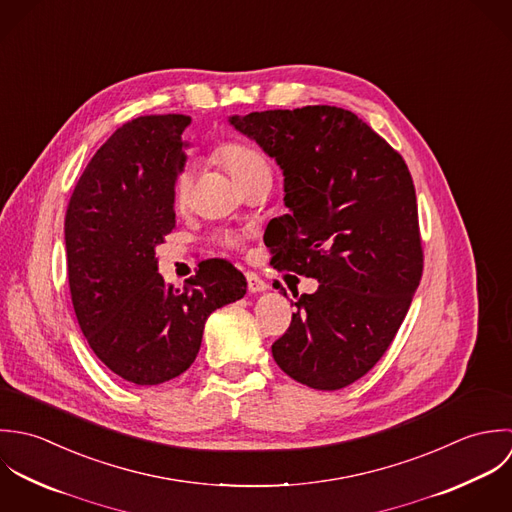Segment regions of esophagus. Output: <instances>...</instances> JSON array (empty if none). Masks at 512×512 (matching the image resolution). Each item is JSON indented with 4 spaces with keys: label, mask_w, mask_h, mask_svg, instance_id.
I'll use <instances>...</instances> for the list:
<instances>
[{
    "label": "esophagus",
    "mask_w": 512,
    "mask_h": 512,
    "mask_svg": "<svg viewBox=\"0 0 512 512\" xmlns=\"http://www.w3.org/2000/svg\"><path fill=\"white\" fill-rule=\"evenodd\" d=\"M247 287H249V293H263L269 289V285L257 275V273H247Z\"/></svg>",
    "instance_id": "esophagus-1"
}]
</instances>
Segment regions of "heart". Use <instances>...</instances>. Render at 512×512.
Returning a JSON list of instances; mask_svg holds the SVG:
<instances>
[{"mask_svg":"<svg viewBox=\"0 0 512 512\" xmlns=\"http://www.w3.org/2000/svg\"><path fill=\"white\" fill-rule=\"evenodd\" d=\"M215 158L229 170V174L239 182V186L243 182H247L249 178L261 174V172H271L267 160L249 144L243 142H223L215 148ZM192 184H194V172L190 166H184L178 170L174 184H172V194H174V202L178 207L190 202V194H192ZM219 241L227 247H235L239 243V239L233 233H223L219 235Z\"/></svg>","mask_w":512,"mask_h":512,"instance_id":"heart-1","label":"heart"}]
</instances>
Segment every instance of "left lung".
Returning <instances> with one entry per match:
<instances>
[{"label":"left lung","mask_w":512,"mask_h":512,"mask_svg":"<svg viewBox=\"0 0 512 512\" xmlns=\"http://www.w3.org/2000/svg\"><path fill=\"white\" fill-rule=\"evenodd\" d=\"M283 170L289 213L265 245L277 271L318 281L295 303L273 358L293 380L340 390L392 344L423 273L415 188L404 158L354 112L303 106L231 116ZM275 289L287 291L277 285ZM293 305V303H291Z\"/></svg>","instance_id":"1"}]
</instances>
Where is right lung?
<instances>
[{"mask_svg":"<svg viewBox=\"0 0 512 512\" xmlns=\"http://www.w3.org/2000/svg\"><path fill=\"white\" fill-rule=\"evenodd\" d=\"M192 118L148 114L122 124L87 164L65 215L67 273L79 326L108 370L136 386L186 372L207 316L247 281L225 259L202 261L184 289L158 273L156 245L176 227L172 184Z\"/></svg>","mask_w":512,"mask_h":512,"instance_id":"right-lung-1","label":"right lung"}]
</instances>
